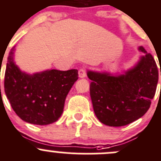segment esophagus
Segmentation results:
<instances>
[{
    "label": "esophagus",
    "instance_id": "obj_1",
    "mask_svg": "<svg viewBox=\"0 0 161 161\" xmlns=\"http://www.w3.org/2000/svg\"><path fill=\"white\" fill-rule=\"evenodd\" d=\"M78 74H79V77H80V78H84V77H86V70H85V69L81 68V69H79Z\"/></svg>",
    "mask_w": 161,
    "mask_h": 161
}]
</instances>
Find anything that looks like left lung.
<instances>
[{"instance_id": "1", "label": "left lung", "mask_w": 161, "mask_h": 161, "mask_svg": "<svg viewBox=\"0 0 161 161\" xmlns=\"http://www.w3.org/2000/svg\"><path fill=\"white\" fill-rule=\"evenodd\" d=\"M138 49L144 56L124 74L87 72L92 80L90 95L94 112L106 125H128L141 118L150 108L158 82V69L151 54L142 46Z\"/></svg>"}]
</instances>
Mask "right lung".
<instances>
[{
    "label": "right lung",
    "instance_id": "obj_1",
    "mask_svg": "<svg viewBox=\"0 0 161 161\" xmlns=\"http://www.w3.org/2000/svg\"><path fill=\"white\" fill-rule=\"evenodd\" d=\"M15 46L8 58L4 74V92L18 116L34 125H49L58 120L74 83L76 69H47L29 74L21 71L14 61Z\"/></svg>",
    "mask_w": 161,
    "mask_h": 161
}]
</instances>
